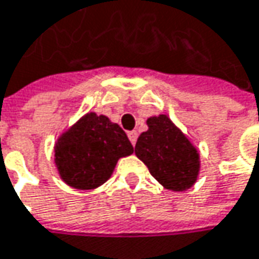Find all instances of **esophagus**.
<instances>
[{
	"label": "esophagus",
	"instance_id": "34e87169",
	"mask_svg": "<svg viewBox=\"0 0 259 259\" xmlns=\"http://www.w3.org/2000/svg\"><path fill=\"white\" fill-rule=\"evenodd\" d=\"M127 136H129V141L132 142V145L135 146L136 145V141H138V132H135V130H132L127 133Z\"/></svg>",
	"mask_w": 259,
	"mask_h": 259
}]
</instances>
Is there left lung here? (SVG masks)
<instances>
[{"instance_id":"obj_1","label":"left lung","mask_w":259,"mask_h":259,"mask_svg":"<svg viewBox=\"0 0 259 259\" xmlns=\"http://www.w3.org/2000/svg\"><path fill=\"white\" fill-rule=\"evenodd\" d=\"M146 124L148 130L135 146L136 156L163 188L171 191L191 188L200 172V153L196 146L165 114L149 117Z\"/></svg>"}]
</instances>
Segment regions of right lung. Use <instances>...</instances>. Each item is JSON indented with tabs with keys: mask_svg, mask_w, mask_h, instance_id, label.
<instances>
[{
	"mask_svg": "<svg viewBox=\"0 0 259 259\" xmlns=\"http://www.w3.org/2000/svg\"><path fill=\"white\" fill-rule=\"evenodd\" d=\"M133 153L127 135L103 114L87 113L55 143V163L62 181L94 190L111 177L120 158Z\"/></svg>",
	"mask_w": 259,
	"mask_h": 259,
	"instance_id": "right-lung-1",
	"label": "right lung"
}]
</instances>
